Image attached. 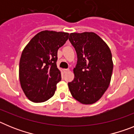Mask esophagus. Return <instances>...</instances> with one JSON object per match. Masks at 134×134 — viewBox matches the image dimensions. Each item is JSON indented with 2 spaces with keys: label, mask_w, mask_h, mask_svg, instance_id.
I'll return each mask as SVG.
<instances>
[{
  "label": "esophagus",
  "mask_w": 134,
  "mask_h": 134,
  "mask_svg": "<svg viewBox=\"0 0 134 134\" xmlns=\"http://www.w3.org/2000/svg\"><path fill=\"white\" fill-rule=\"evenodd\" d=\"M63 70H64V72L66 73V72H68V71H69V69H64Z\"/></svg>",
  "instance_id": "1"
}]
</instances>
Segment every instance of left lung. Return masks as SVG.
<instances>
[{"label": "left lung", "mask_w": 134, "mask_h": 134, "mask_svg": "<svg viewBox=\"0 0 134 134\" xmlns=\"http://www.w3.org/2000/svg\"><path fill=\"white\" fill-rule=\"evenodd\" d=\"M69 40L77 54L74 79L68 82L73 97L91 105L101 98L108 88L113 72L112 54L109 46L93 32L72 33Z\"/></svg>", "instance_id": "8db88e82"}]
</instances>
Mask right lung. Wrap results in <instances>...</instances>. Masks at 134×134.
I'll use <instances>...</instances> for the list:
<instances>
[{"mask_svg": "<svg viewBox=\"0 0 134 134\" xmlns=\"http://www.w3.org/2000/svg\"><path fill=\"white\" fill-rule=\"evenodd\" d=\"M68 33L42 31L30 40L21 54L20 84L25 94L34 103L44 102L53 97L61 80L57 68L58 50L68 40Z\"/></svg>", "mask_w": 134, "mask_h": 134, "instance_id": "obj_1", "label": "right lung"}]
</instances>
